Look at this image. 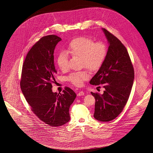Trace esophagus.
Returning <instances> with one entry per match:
<instances>
[{
    "instance_id": "34e87169",
    "label": "esophagus",
    "mask_w": 153,
    "mask_h": 153,
    "mask_svg": "<svg viewBox=\"0 0 153 153\" xmlns=\"http://www.w3.org/2000/svg\"><path fill=\"white\" fill-rule=\"evenodd\" d=\"M83 95H84V92L83 91H81L77 94V96H83Z\"/></svg>"
}]
</instances>
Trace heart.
<instances>
[{
  "label": "heart",
  "mask_w": 153,
  "mask_h": 153,
  "mask_svg": "<svg viewBox=\"0 0 153 153\" xmlns=\"http://www.w3.org/2000/svg\"><path fill=\"white\" fill-rule=\"evenodd\" d=\"M67 52L72 56L80 57L83 67L96 71L102 66L106 57L107 50L106 45L102 42H94L90 38L79 36L69 42L67 46ZM56 62L61 70H66L68 66L67 54L64 52L60 53ZM89 77L88 72L83 70L72 72L68 76V80L75 86H81Z\"/></svg>",
  "instance_id": "heart-1"
}]
</instances>
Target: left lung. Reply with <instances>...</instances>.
<instances>
[{
  "mask_svg": "<svg viewBox=\"0 0 153 153\" xmlns=\"http://www.w3.org/2000/svg\"><path fill=\"white\" fill-rule=\"evenodd\" d=\"M102 30L109 46L104 61L90 83L102 85L105 89L102 94H91L96 100L94 118L108 122L122 112L131 92L134 74L128 52L121 42L107 30Z\"/></svg>",
  "mask_w": 153,
  "mask_h": 153,
  "instance_id": "8db88e82",
  "label": "left lung"
}]
</instances>
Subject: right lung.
<instances>
[{
  "label": "right lung",
  "instance_id": "add662e5",
  "mask_svg": "<svg viewBox=\"0 0 153 153\" xmlns=\"http://www.w3.org/2000/svg\"><path fill=\"white\" fill-rule=\"evenodd\" d=\"M61 39L54 35L42 38L28 51L21 74V89L32 111L45 123L57 127L69 122V108L76 94L66 87L62 93L53 92L57 73L54 51Z\"/></svg>",
  "mask_w": 153,
  "mask_h": 153
}]
</instances>
